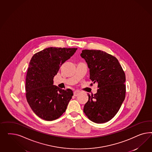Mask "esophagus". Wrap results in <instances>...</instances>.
<instances>
[{
    "label": "esophagus",
    "mask_w": 152,
    "mask_h": 152,
    "mask_svg": "<svg viewBox=\"0 0 152 152\" xmlns=\"http://www.w3.org/2000/svg\"><path fill=\"white\" fill-rule=\"evenodd\" d=\"M80 94H81V92H80V91H78V90L75 91L74 92V96H77L78 95H80Z\"/></svg>",
    "instance_id": "1"
}]
</instances>
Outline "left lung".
I'll use <instances>...</instances> for the list:
<instances>
[{"mask_svg": "<svg viewBox=\"0 0 152 152\" xmlns=\"http://www.w3.org/2000/svg\"><path fill=\"white\" fill-rule=\"evenodd\" d=\"M81 56L88 64L90 79L98 88L95 94H88L83 112L94 123H106L114 117L124 100V72L118 59L105 52L83 50Z\"/></svg>", "mask_w": 152, "mask_h": 152, "instance_id": "left-lung-1", "label": "left lung"}]
</instances>
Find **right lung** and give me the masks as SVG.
I'll list each match as a JSON object with an SVG mask.
<instances>
[{
	"instance_id": "obj_1",
	"label": "right lung",
	"mask_w": 152,
	"mask_h": 152,
	"mask_svg": "<svg viewBox=\"0 0 152 152\" xmlns=\"http://www.w3.org/2000/svg\"><path fill=\"white\" fill-rule=\"evenodd\" d=\"M77 49L49 47L35 53L29 62L26 80V98L33 111L42 119H57L66 110L73 91L53 85V77Z\"/></svg>"
}]
</instances>
